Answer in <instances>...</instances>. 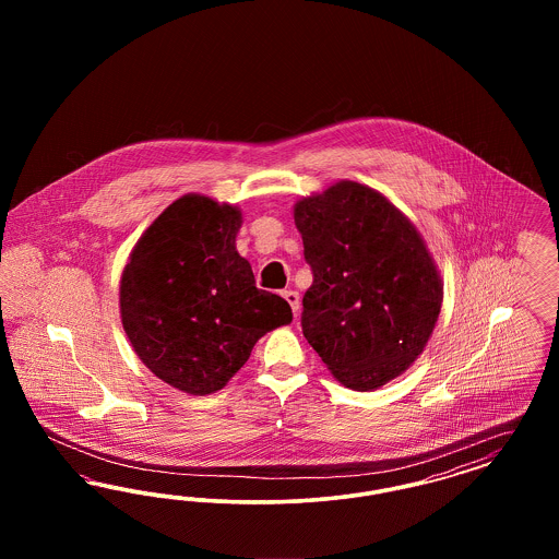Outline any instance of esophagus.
Returning <instances> with one entry per match:
<instances>
[{"label": "esophagus", "mask_w": 559, "mask_h": 559, "mask_svg": "<svg viewBox=\"0 0 559 559\" xmlns=\"http://www.w3.org/2000/svg\"><path fill=\"white\" fill-rule=\"evenodd\" d=\"M283 297L289 301V306H292L293 314L297 317V310H299V293L297 292H285L283 293Z\"/></svg>", "instance_id": "1"}]
</instances>
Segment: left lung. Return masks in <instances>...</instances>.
<instances>
[{
	"mask_svg": "<svg viewBox=\"0 0 559 559\" xmlns=\"http://www.w3.org/2000/svg\"><path fill=\"white\" fill-rule=\"evenodd\" d=\"M314 281L301 329L331 374L371 392L426 349L444 285L415 224L374 188L342 180L293 207Z\"/></svg>",
	"mask_w": 559,
	"mask_h": 559,
	"instance_id": "8db88e82",
	"label": "left lung"
}]
</instances>
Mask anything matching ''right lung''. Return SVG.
<instances>
[{"label":"right lung","mask_w":559,"mask_h":559,"mask_svg":"<svg viewBox=\"0 0 559 559\" xmlns=\"http://www.w3.org/2000/svg\"><path fill=\"white\" fill-rule=\"evenodd\" d=\"M242 213L205 194L176 199L144 230L119 285L121 324L138 358L192 396L222 390L292 306L255 287L237 251Z\"/></svg>","instance_id":"1"}]
</instances>
